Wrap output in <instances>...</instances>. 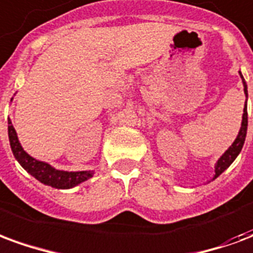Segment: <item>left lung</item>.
Segmentation results:
<instances>
[{
    "label": "left lung",
    "instance_id": "8db88e82",
    "mask_svg": "<svg viewBox=\"0 0 253 253\" xmlns=\"http://www.w3.org/2000/svg\"><path fill=\"white\" fill-rule=\"evenodd\" d=\"M240 76L243 78L245 94H248L247 93V83H245V80L241 73H240ZM247 127H248V112H247V104H245L244 114H243V123H241V128H240L239 135L234 139V142L232 143V146L222 154L221 159L218 160L217 165H215V175H214V179H217L218 176L221 175L223 170L226 169L229 165L232 164L234 160H236V157L239 156V153L241 152V149H243V145H244L245 137H247Z\"/></svg>",
    "mask_w": 253,
    "mask_h": 253
}]
</instances>
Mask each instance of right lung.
<instances>
[{"instance_id":"right-lung-1","label":"right lung","mask_w":253,"mask_h":253,"mask_svg":"<svg viewBox=\"0 0 253 253\" xmlns=\"http://www.w3.org/2000/svg\"><path fill=\"white\" fill-rule=\"evenodd\" d=\"M8 134H9V142L10 148L13 152V156L19 161L20 165L24 168L28 173L34 176L35 179L46 184L51 186L54 188H72L77 186L83 181L88 180L89 177L93 176V172H65V170L54 169L51 165L46 164L43 161H38L34 157H31L30 154L25 153L24 149L21 148L19 142V138L16 134V130L12 126V122L8 119Z\"/></svg>"}]
</instances>
